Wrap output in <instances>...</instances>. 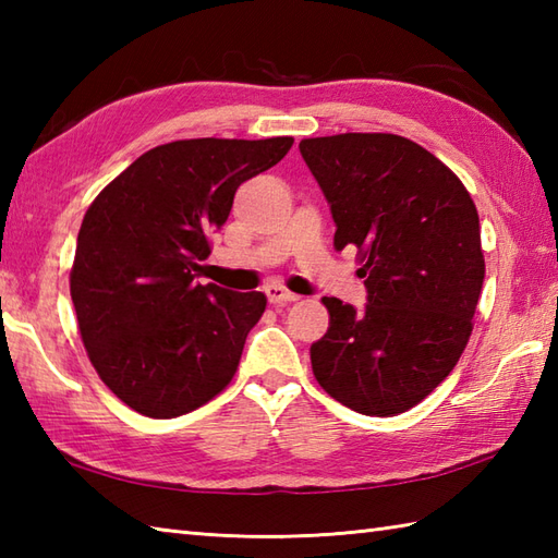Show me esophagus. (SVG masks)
<instances>
[{
	"instance_id": "1",
	"label": "esophagus",
	"mask_w": 558,
	"mask_h": 558,
	"mask_svg": "<svg viewBox=\"0 0 558 558\" xmlns=\"http://www.w3.org/2000/svg\"><path fill=\"white\" fill-rule=\"evenodd\" d=\"M264 292H266V298H268L270 304H290V302H298L300 300V294H294L288 288L278 286V282H272V286H266Z\"/></svg>"
}]
</instances>
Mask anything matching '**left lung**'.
Segmentation results:
<instances>
[{
  "instance_id": "8db88e82",
  "label": "left lung",
  "mask_w": 558,
  "mask_h": 558,
  "mask_svg": "<svg viewBox=\"0 0 558 558\" xmlns=\"http://www.w3.org/2000/svg\"><path fill=\"white\" fill-rule=\"evenodd\" d=\"M336 220L333 244L357 246L366 306L324 298L316 381L342 405L393 417L453 372L484 282L480 216L468 189L414 141L338 134L300 144Z\"/></svg>"
}]
</instances>
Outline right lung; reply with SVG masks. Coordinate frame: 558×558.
I'll return each instance as SVG.
<instances>
[{
	"label": "right lung",
	"instance_id": "obj_1",
	"mask_svg": "<svg viewBox=\"0 0 558 558\" xmlns=\"http://www.w3.org/2000/svg\"><path fill=\"white\" fill-rule=\"evenodd\" d=\"M292 144V136L172 141L136 158L86 210L71 302L90 364L132 410L172 420L232 381L266 294L201 286V260L236 186Z\"/></svg>",
	"mask_w": 558,
	"mask_h": 558
}]
</instances>
